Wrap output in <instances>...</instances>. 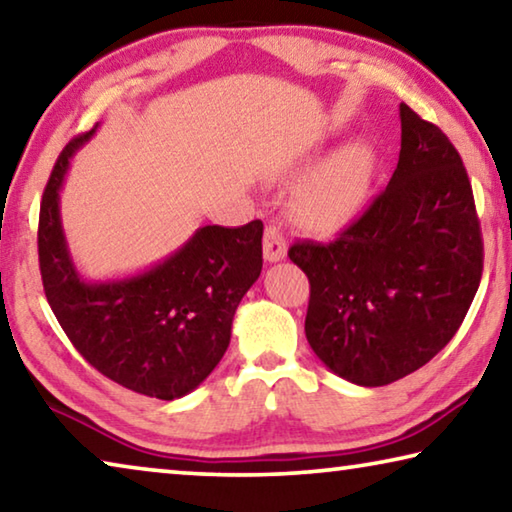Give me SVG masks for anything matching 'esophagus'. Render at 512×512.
I'll list each match as a JSON object with an SVG mask.
<instances>
[{"label": "esophagus", "instance_id": "esophagus-1", "mask_svg": "<svg viewBox=\"0 0 512 512\" xmlns=\"http://www.w3.org/2000/svg\"><path fill=\"white\" fill-rule=\"evenodd\" d=\"M287 257V241L278 225H266L264 230V259L266 262H282Z\"/></svg>", "mask_w": 512, "mask_h": 512}]
</instances>
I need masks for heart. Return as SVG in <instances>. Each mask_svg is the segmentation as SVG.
<instances>
[{
	"mask_svg": "<svg viewBox=\"0 0 512 512\" xmlns=\"http://www.w3.org/2000/svg\"><path fill=\"white\" fill-rule=\"evenodd\" d=\"M376 152L369 143L353 141L316 166L296 189V209L314 230L330 232L360 214L369 198Z\"/></svg>",
	"mask_w": 512,
	"mask_h": 512,
	"instance_id": "1",
	"label": "heart"
}]
</instances>
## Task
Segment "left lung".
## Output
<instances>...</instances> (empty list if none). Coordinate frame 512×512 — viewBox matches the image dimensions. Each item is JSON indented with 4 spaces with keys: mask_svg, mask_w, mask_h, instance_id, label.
<instances>
[{
    "mask_svg": "<svg viewBox=\"0 0 512 512\" xmlns=\"http://www.w3.org/2000/svg\"><path fill=\"white\" fill-rule=\"evenodd\" d=\"M387 189L332 243L300 241L310 278L305 335L339 378L380 387L424 367L456 335L476 296L483 243L458 150L408 104Z\"/></svg>",
    "mask_w": 512,
    "mask_h": 512,
    "instance_id": "obj_1",
    "label": "left lung"
}]
</instances>
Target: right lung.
<instances>
[{
    "instance_id": "right-lung-1",
    "label": "right lung",
    "mask_w": 512,
    "mask_h": 512,
    "mask_svg": "<svg viewBox=\"0 0 512 512\" xmlns=\"http://www.w3.org/2000/svg\"><path fill=\"white\" fill-rule=\"evenodd\" d=\"M97 125L66 145L40 202L38 259L47 303L84 360L152 399L193 392L230 346L234 312L262 273V221L205 225L175 253L125 278L79 273L61 223L70 159Z\"/></svg>"
}]
</instances>
